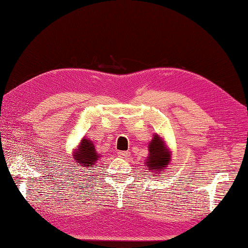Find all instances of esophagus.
I'll return each mask as SVG.
<instances>
[{
  "instance_id": "1",
  "label": "esophagus",
  "mask_w": 248,
  "mask_h": 248,
  "mask_svg": "<svg viewBox=\"0 0 248 248\" xmlns=\"http://www.w3.org/2000/svg\"><path fill=\"white\" fill-rule=\"evenodd\" d=\"M129 155V153H127V151H121V153H119V157L121 158H127Z\"/></svg>"
}]
</instances>
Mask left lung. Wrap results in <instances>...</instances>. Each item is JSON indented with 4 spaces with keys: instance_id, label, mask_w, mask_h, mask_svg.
Wrapping results in <instances>:
<instances>
[{
    "instance_id": "1",
    "label": "left lung",
    "mask_w": 248,
    "mask_h": 248,
    "mask_svg": "<svg viewBox=\"0 0 248 248\" xmlns=\"http://www.w3.org/2000/svg\"><path fill=\"white\" fill-rule=\"evenodd\" d=\"M169 162L170 155L163 144V140L158 135H155L149 145V157L146 162L147 169L149 171H161L168 167Z\"/></svg>"
}]
</instances>
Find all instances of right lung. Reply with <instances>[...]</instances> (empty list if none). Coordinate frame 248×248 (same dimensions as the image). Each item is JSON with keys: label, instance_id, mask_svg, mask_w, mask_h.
I'll list each match as a JSON object with an SVG mask.
<instances>
[{"label": "right lung", "instance_id": "obj_1", "mask_svg": "<svg viewBox=\"0 0 248 248\" xmlns=\"http://www.w3.org/2000/svg\"><path fill=\"white\" fill-rule=\"evenodd\" d=\"M98 158L99 155L95 153V147L91 142V140L82 138L79 148H78V150L75 153V155H74V159L76 160V162L90 169L93 168Z\"/></svg>", "mask_w": 248, "mask_h": 248}]
</instances>
